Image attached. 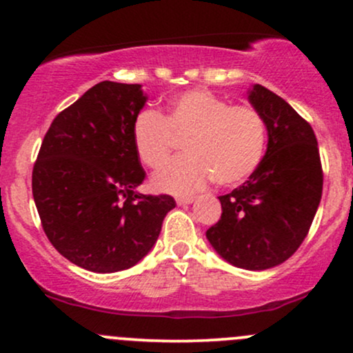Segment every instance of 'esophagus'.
<instances>
[{
  "mask_svg": "<svg viewBox=\"0 0 353 353\" xmlns=\"http://www.w3.org/2000/svg\"><path fill=\"white\" fill-rule=\"evenodd\" d=\"M194 201V197L192 196H182V197H177L176 199V202L179 205H185V204H190V202Z\"/></svg>",
  "mask_w": 353,
  "mask_h": 353,
  "instance_id": "esophagus-1",
  "label": "esophagus"
}]
</instances>
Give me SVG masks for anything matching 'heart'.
Here are the masks:
<instances>
[{"label":"heart","mask_w":353,"mask_h":353,"mask_svg":"<svg viewBox=\"0 0 353 353\" xmlns=\"http://www.w3.org/2000/svg\"><path fill=\"white\" fill-rule=\"evenodd\" d=\"M265 121L252 106H229L214 92L192 89L176 96L165 116L144 111L132 125V143L141 163L159 169L168 163L176 137L185 156L154 176L152 185L171 194L196 192L216 181L242 182L261 164L265 149Z\"/></svg>","instance_id":"obj_1"}]
</instances>
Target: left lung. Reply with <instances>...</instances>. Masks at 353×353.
Listing matches in <instances>:
<instances>
[{
	"mask_svg": "<svg viewBox=\"0 0 353 353\" xmlns=\"http://www.w3.org/2000/svg\"><path fill=\"white\" fill-rule=\"evenodd\" d=\"M249 101L265 121V156L249 181L219 197L221 219L205 237L229 264L265 270L285 262L309 234L323 172L314 129L289 103L261 84Z\"/></svg>",
	"mask_w": 353,
	"mask_h": 353,
	"instance_id": "1",
	"label": "left lung"
}]
</instances>
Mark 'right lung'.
<instances>
[{"label": "right lung", "instance_id": "obj_1", "mask_svg": "<svg viewBox=\"0 0 353 353\" xmlns=\"http://www.w3.org/2000/svg\"><path fill=\"white\" fill-rule=\"evenodd\" d=\"M141 84L103 81L54 117L33 168V197L54 249L91 272L136 265L159 237L168 194L137 192L145 172L132 125Z\"/></svg>", "mask_w": 353, "mask_h": 353}]
</instances>
